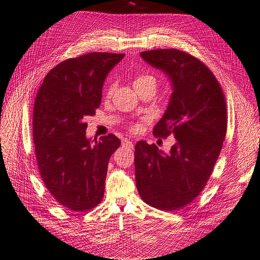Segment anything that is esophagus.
<instances>
[{
	"label": "esophagus",
	"mask_w": 260,
	"mask_h": 260,
	"mask_svg": "<svg viewBox=\"0 0 260 260\" xmlns=\"http://www.w3.org/2000/svg\"><path fill=\"white\" fill-rule=\"evenodd\" d=\"M121 144H122V146H124V147L133 148V143H132V141H130V140H128V139H124V140H122Z\"/></svg>",
	"instance_id": "1"
}]
</instances>
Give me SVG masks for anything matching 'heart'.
<instances>
[{
    "label": "heart",
    "instance_id": "b5f03b06",
    "mask_svg": "<svg viewBox=\"0 0 260 260\" xmlns=\"http://www.w3.org/2000/svg\"><path fill=\"white\" fill-rule=\"evenodd\" d=\"M134 87H139V86H144V85H154L155 86V79L154 77L150 76V75H139L136 77V79H134ZM113 91V85H111L108 89V94L110 95L111 92ZM138 127H134V129H137Z\"/></svg>",
    "mask_w": 260,
    "mask_h": 260
}]
</instances>
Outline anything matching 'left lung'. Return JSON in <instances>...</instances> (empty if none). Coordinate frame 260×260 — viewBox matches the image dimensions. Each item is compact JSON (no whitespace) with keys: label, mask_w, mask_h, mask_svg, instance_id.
Masks as SVG:
<instances>
[{"label":"left lung","mask_w":260,"mask_h":260,"mask_svg":"<svg viewBox=\"0 0 260 260\" xmlns=\"http://www.w3.org/2000/svg\"><path fill=\"white\" fill-rule=\"evenodd\" d=\"M172 84V95L153 134L176 143L165 153L154 144L136 145L134 168L141 199L161 210H179L201 193L226 136V102L219 82L196 57L176 49L141 52Z\"/></svg>","instance_id":"obj_1"}]
</instances>
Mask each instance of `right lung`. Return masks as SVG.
I'll return each instance as SVG.
<instances>
[{
	"instance_id": "right-lung-1",
	"label": "right lung",
	"mask_w": 260,
	"mask_h": 260,
	"mask_svg": "<svg viewBox=\"0 0 260 260\" xmlns=\"http://www.w3.org/2000/svg\"><path fill=\"white\" fill-rule=\"evenodd\" d=\"M123 56L94 52L66 59L49 71L37 92L33 140L38 169L51 195L70 210L94 208L105 194L109 160L120 141L114 134L91 141L85 120L95 115L109 72Z\"/></svg>"
}]
</instances>
